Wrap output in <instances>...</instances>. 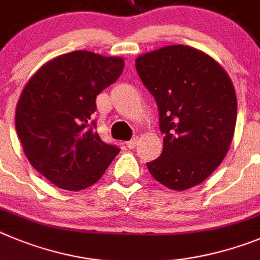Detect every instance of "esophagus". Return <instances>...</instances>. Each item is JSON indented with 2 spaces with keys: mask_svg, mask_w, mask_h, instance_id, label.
<instances>
[{
  "mask_svg": "<svg viewBox=\"0 0 260 260\" xmlns=\"http://www.w3.org/2000/svg\"><path fill=\"white\" fill-rule=\"evenodd\" d=\"M137 141H139V140H137V137H135V139L129 140V141L127 142V146L129 147V149H135L136 145H137Z\"/></svg>",
  "mask_w": 260,
  "mask_h": 260,
  "instance_id": "obj_1",
  "label": "esophagus"
}]
</instances>
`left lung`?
Instances as JSON below:
<instances>
[{"label": "left lung", "instance_id": "1", "mask_svg": "<svg viewBox=\"0 0 260 260\" xmlns=\"http://www.w3.org/2000/svg\"><path fill=\"white\" fill-rule=\"evenodd\" d=\"M136 70L159 110L163 151L146 163L151 176L172 190L205 181L229 150L237 97L225 70L209 54L168 45L136 58Z\"/></svg>", "mask_w": 260, "mask_h": 260}]
</instances>
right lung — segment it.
<instances>
[{
  "label": "right lung",
  "mask_w": 260,
  "mask_h": 260,
  "mask_svg": "<svg viewBox=\"0 0 260 260\" xmlns=\"http://www.w3.org/2000/svg\"><path fill=\"white\" fill-rule=\"evenodd\" d=\"M123 69L120 57L76 50L46 62L23 88L16 133L32 167L58 188L78 191L93 185L120 151L102 142L92 115L95 97Z\"/></svg>",
  "instance_id": "add662e5"
}]
</instances>
